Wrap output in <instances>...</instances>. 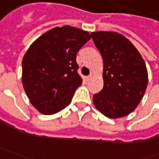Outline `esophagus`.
<instances>
[{
  "label": "esophagus",
  "instance_id": "esophagus-1",
  "mask_svg": "<svg viewBox=\"0 0 159 159\" xmlns=\"http://www.w3.org/2000/svg\"><path fill=\"white\" fill-rule=\"evenodd\" d=\"M91 79H92V75H91V74H90L89 76L86 77V80H87V81H89V80H90Z\"/></svg>",
  "mask_w": 159,
  "mask_h": 159
}]
</instances>
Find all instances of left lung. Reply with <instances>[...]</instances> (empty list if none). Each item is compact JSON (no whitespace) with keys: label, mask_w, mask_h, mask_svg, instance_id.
Instances as JSON below:
<instances>
[{"label":"left lung","mask_w":159,"mask_h":159,"mask_svg":"<svg viewBox=\"0 0 159 159\" xmlns=\"http://www.w3.org/2000/svg\"><path fill=\"white\" fill-rule=\"evenodd\" d=\"M103 60V88L93 96L95 107L110 119L135 110L148 85L143 58L130 40L115 32L91 33Z\"/></svg>","instance_id":"left-lung-1"}]
</instances>
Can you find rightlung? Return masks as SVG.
<instances>
[{"mask_svg":"<svg viewBox=\"0 0 159 159\" xmlns=\"http://www.w3.org/2000/svg\"><path fill=\"white\" fill-rule=\"evenodd\" d=\"M90 39L89 32L64 25L50 29L29 47L22 62V83L39 112L52 115L70 104L82 83L77 53Z\"/></svg>","mask_w":159,"mask_h":159,"instance_id":"right-lung-1","label":"right lung"}]
</instances>
